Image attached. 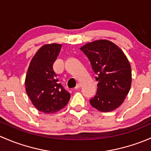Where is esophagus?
Listing matches in <instances>:
<instances>
[{"label":"esophagus","mask_w":151,"mask_h":151,"mask_svg":"<svg viewBox=\"0 0 151 151\" xmlns=\"http://www.w3.org/2000/svg\"><path fill=\"white\" fill-rule=\"evenodd\" d=\"M81 86V83H78V84L77 85H76V87H75V88H76V89H78V88H80V87Z\"/></svg>","instance_id":"obj_1"}]
</instances>
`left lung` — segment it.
I'll return each mask as SVG.
<instances>
[{"label": "left lung", "instance_id": "1", "mask_svg": "<svg viewBox=\"0 0 151 151\" xmlns=\"http://www.w3.org/2000/svg\"><path fill=\"white\" fill-rule=\"evenodd\" d=\"M91 63L97 83L90 104L102 112H110L123 103L131 88L132 70L122 49L108 40H98L81 48Z\"/></svg>", "mask_w": 151, "mask_h": 151}]
</instances>
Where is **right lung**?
<instances>
[{"instance_id":"1","label":"right lung","mask_w":151,"mask_h":151,"mask_svg":"<svg viewBox=\"0 0 151 151\" xmlns=\"http://www.w3.org/2000/svg\"><path fill=\"white\" fill-rule=\"evenodd\" d=\"M62 45L46 44L38 49L29 63L25 89L34 106L45 113H54L66 106L70 94L59 82L53 65Z\"/></svg>"}]
</instances>
